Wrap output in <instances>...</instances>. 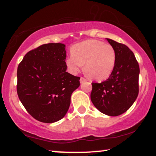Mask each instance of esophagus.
Masks as SVG:
<instances>
[{
	"label": "esophagus",
	"mask_w": 156,
	"mask_h": 156,
	"mask_svg": "<svg viewBox=\"0 0 156 156\" xmlns=\"http://www.w3.org/2000/svg\"><path fill=\"white\" fill-rule=\"evenodd\" d=\"M87 79H86L85 78H83V77H80V83H84V82H86L87 81Z\"/></svg>",
	"instance_id": "34e87169"
}]
</instances>
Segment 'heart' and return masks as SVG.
<instances>
[{
    "label": "heart",
    "mask_w": 156,
    "mask_h": 156,
    "mask_svg": "<svg viewBox=\"0 0 156 156\" xmlns=\"http://www.w3.org/2000/svg\"><path fill=\"white\" fill-rule=\"evenodd\" d=\"M72 55L66 59L68 70L76 74L83 67L91 78L104 80L111 76L117 62V55L112 44L95 39H89L75 44Z\"/></svg>",
    "instance_id": "b5f03b06"
}]
</instances>
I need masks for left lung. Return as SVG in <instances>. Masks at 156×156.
Listing matches in <instances>:
<instances>
[{
    "mask_svg": "<svg viewBox=\"0 0 156 156\" xmlns=\"http://www.w3.org/2000/svg\"><path fill=\"white\" fill-rule=\"evenodd\" d=\"M107 40L115 49L116 65L108 79L92 83L91 101L101 112L116 117L127 112L139 94V66L128 46Z\"/></svg>",
    "mask_w": 156,
    "mask_h": 156,
    "instance_id": "obj_1",
    "label": "left lung"
}]
</instances>
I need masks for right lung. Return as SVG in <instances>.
<instances>
[{
  "label": "right lung",
  "mask_w": 156,
  "mask_h": 156,
  "mask_svg": "<svg viewBox=\"0 0 156 156\" xmlns=\"http://www.w3.org/2000/svg\"><path fill=\"white\" fill-rule=\"evenodd\" d=\"M65 45L48 43L28 51L17 67V92L35 119L53 123L64 117L80 77L66 72Z\"/></svg>",
  "instance_id": "right-lung-1"
}]
</instances>
